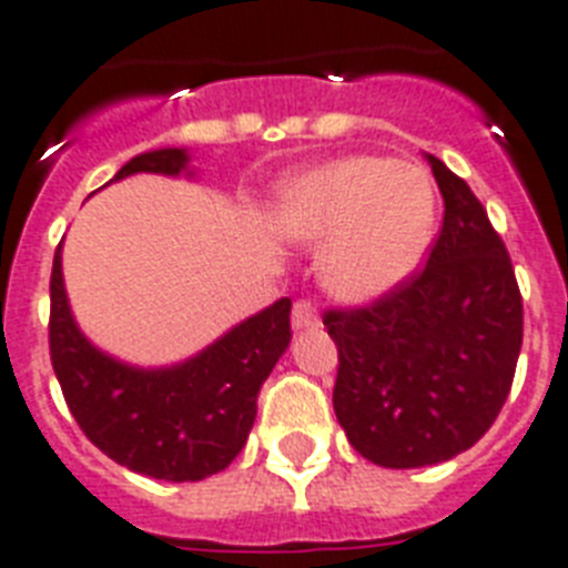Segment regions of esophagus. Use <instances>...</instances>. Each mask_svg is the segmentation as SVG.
Returning <instances> with one entry per match:
<instances>
[{"label":"esophagus","instance_id":"1","mask_svg":"<svg viewBox=\"0 0 568 568\" xmlns=\"http://www.w3.org/2000/svg\"><path fill=\"white\" fill-rule=\"evenodd\" d=\"M292 326L294 329H308V326H317V308L312 300H297V303H294Z\"/></svg>","mask_w":568,"mask_h":568}]
</instances>
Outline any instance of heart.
<instances>
[{"mask_svg": "<svg viewBox=\"0 0 568 568\" xmlns=\"http://www.w3.org/2000/svg\"><path fill=\"white\" fill-rule=\"evenodd\" d=\"M435 183L419 165L341 156L276 189L271 224L283 239L321 247L326 292L371 303L423 265L435 236Z\"/></svg>", "mask_w": 568, "mask_h": 568, "instance_id": "1", "label": "heart"}]
</instances>
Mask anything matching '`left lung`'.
Segmentation results:
<instances>
[{
    "instance_id": "obj_1",
    "label": "left lung",
    "mask_w": 568,
    "mask_h": 568,
    "mask_svg": "<svg viewBox=\"0 0 568 568\" xmlns=\"http://www.w3.org/2000/svg\"><path fill=\"white\" fill-rule=\"evenodd\" d=\"M444 227L426 268L371 306L329 308L332 405L362 458L432 467L481 440L514 385L523 294L508 247L467 180L437 156Z\"/></svg>"
}]
</instances>
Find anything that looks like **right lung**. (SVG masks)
<instances>
[{"label": "right lung", "mask_w": 568, "mask_h": 568, "mask_svg": "<svg viewBox=\"0 0 568 568\" xmlns=\"http://www.w3.org/2000/svg\"><path fill=\"white\" fill-rule=\"evenodd\" d=\"M183 149L145 151L128 174L186 172ZM49 353L63 399L90 444L122 467L160 481H201L242 452L256 419V396L292 341V300H276L174 367L142 371L101 353L69 312L60 244L52 265Z\"/></svg>", "instance_id": "1"}]
</instances>
